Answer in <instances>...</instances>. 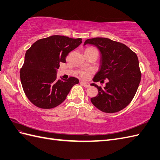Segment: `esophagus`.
Returning a JSON list of instances; mask_svg holds the SVG:
<instances>
[{
    "instance_id": "obj_1",
    "label": "esophagus",
    "mask_w": 160,
    "mask_h": 160,
    "mask_svg": "<svg viewBox=\"0 0 160 160\" xmlns=\"http://www.w3.org/2000/svg\"><path fill=\"white\" fill-rule=\"evenodd\" d=\"M80 83L83 86H84L85 88H89V86H90V85H89L88 83H85V82H83V81H81Z\"/></svg>"
}]
</instances>
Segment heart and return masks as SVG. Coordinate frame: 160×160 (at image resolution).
Wrapping results in <instances>:
<instances>
[{
	"instance_id": "heart-1",
	"label": "heart",
	"mask_w": 160,
	"mask_h": 160,
	"mask_svg": "<svg viewBox=\"0 0 160 160\" xmlns=\"http://www.w3.org/2000/svg\"><path fill=\"white\" fill-rule=\"evenodd\" d=\"M92 49H96L93 48H87L86 49H85V51L92 50ZM91 72H92L91 70L85 69V70H81V71H79V74L80 77L83 78V79H88V78L89 76V75H90V74H91Z\"/></svg>"
}]
</instances>
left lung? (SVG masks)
Segmentation results:
<instances>
[{"instance_id": "obj_1", "label": "left lung", "mask_w": 160, "mask_h": 160, "mask_svg": "<svg viewBox=\"0 0 160 160\" xmlns=\"http://www.w3.org/2000/svg\"><path fill=\"white\" fill-rule=\"evenodd\" d=\"M98 48L102 55L100 71L93 79L98 93L91 98L92 103L101 111L108 113L118 112L126 108L134 97L141 79V71L136 53L128 46L107 38H89L84 42Z\"/></svg>"}]
</instances>
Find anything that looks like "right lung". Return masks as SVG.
<instances>
[{
  "label": "right lung",
  "mask_w": 160,
  "mask_h": 160,
  "mask_svg": "<svg viewBox=\"0 0 160 160\" xmlns=\"http://www.w3.org/2000/svg\"><path fill=\"white\" fill-rule=\"evenodd\" d=\"M82 42V38L53 35L37 41L26 51L19 75L27 98L35 106L49 109L65 100L79 79L70 77L57 79L56 70L66 62L68 54Z\"/></svg>",
  "instance_id": "add662e5"
}]
</instances>
